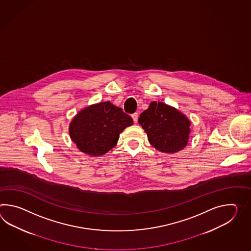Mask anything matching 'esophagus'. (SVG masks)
Listing matches in <instances>:
<instances>
[{
	"mask_svg": "<svg viewBox=\"0 0 251 251\" xmlns=\"http://www.w3.org/2000/svg\"><path fill=\"white\" fill-rule=\"evenodd\" d=\"M131 117L133 119L134 123H138V119H139V114H138V112H135L133 114H131Z\"/></svg>",
	"mask_w": 251,
	"mask_h": 251,
	"instance_id": "esophagus-1",
	"label": "esophagus"
}]
</instances>
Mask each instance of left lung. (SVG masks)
Listing matches in <instances>:
<instances>
[{"instance_id": "obj_1", "label": "left lung", "mask_w": 251, "mask_h": 251, "mask_svg": "<svg viewBox=\"0 0 251 251\" xmlns=\"http://www.w3.org/2000/svg\"><path fill=\"white\" fill-rule=\"evenodd\" d=\"M139 123L151 145L165 153L183 150L189 139L190 121L183 113L163 102L152 101L142 112Z\"/></svg>"}]
</instances>
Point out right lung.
Segmentation results:
<instances>
[{"label":"right lung","mask_w":251,"mask_h":251,"mask_svg":"<svg viewBox=\"0 0 251 251\" xmlns=\"http://www.w3.org/2000/svg\"><path fill=\"white\" fill-rule=\"evenodd\" d=\"M132 123L122 108L104 101L79 112L70 123L69 134L82 152L101 156L117 144L120 133Z\"/></svg>","instance_id":"1"}]
</instances>
